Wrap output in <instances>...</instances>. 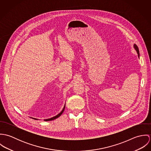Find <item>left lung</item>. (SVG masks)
I'll use <instances>...</instances> for the list:
<instances>
[{
  "label": "left lung",
  "instance_id": "left-lung-1",
  "mask_svg": "<svg viewBox=\"0 0 151 151\" xmlns=\"http://www.w3.org/2000/svg\"><path fill=\"white\" fill-rule=\"evenodd\" d=\"M134 47L135 49L136 50V51H137V53H138V57H139V49H138L137 45H135V44H134Z\"/></svg>",
  "mask_w": 151,
  "mask_h": 151
}]
</instances>
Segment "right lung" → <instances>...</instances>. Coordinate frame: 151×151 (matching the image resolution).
<instances>
[{
    "label": "right lung",
    "instance_id": "obj_1",
    "mask_svg": "<svg viewBox=\"0 0 151 151\" xmlns=\"http://www.w3.org/2000/svg\"><path fill=\"white\" fill-rule=\"evenodd\" d=\"M65 106H64V108L63 109V110H62V111L60 113H59L58 115H56V116H54V117H52V118H50V119H45L44 120V121H46V122H47V121H51V120H55V119H57V118H58L59 117H60V116H61V114L63 113V112L64 111V110H65ZM32 119H35V120H38V119H35V118H32Z\"/></svg>",
    "mask_w": 151,
    "mask_h": 151
}]
</instances>
